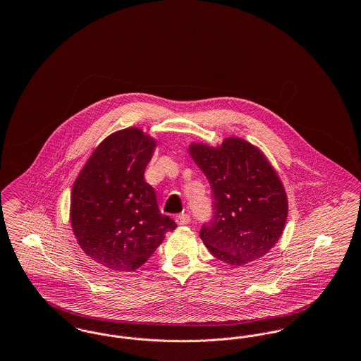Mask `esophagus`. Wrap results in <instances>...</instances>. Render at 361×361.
Listing matches in <instances>:
<instances>
[{
  "label": "esophagus",
  "mask_w": 361,
  "mask_h": 361,
  "mask_svg": "<svg viewBox=\"0 0 361 361\" xmlns=\"http://www.w3.org/2000/svg\"><path fill=\"white\" fill-rule=\"evenodd\" d=\"M176 222L178 224H188L190 222V216L188 214H180L176 216Z\"/></svg>",
  "instance_id": "esophagus-1"
}]
</instances>
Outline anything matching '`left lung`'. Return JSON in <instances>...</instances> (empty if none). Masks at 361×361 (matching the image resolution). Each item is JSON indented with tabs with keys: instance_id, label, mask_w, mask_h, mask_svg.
<instances>
[{
	"instance_id": "8db88e82",
	"label": "left lung",
	"mask_w": 361,
	"mask_h": 361,
	"mask_svg": "<svg viewBox=\"0 0 361 361\" xmlns=\"http://www.w3.org/2000/svg\"><path fill=\"white\" fill-rule=\"evenodd\" d=\"M189 153L212 190V216L200 228L211 255L231 265L267 255L284 230L288 202L265 155L240 137L219 147L192 145Z\"/></svg>"
}]
</instances>
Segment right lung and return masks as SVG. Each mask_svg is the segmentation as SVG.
Instances as JSON below:
<instances>
[{"label":"right lung","instance_id":"1","mask_svg":"<svg viewBox=\"0 0 361 361\" xmlns=\"http://www.w3.org/2000/svg\"><path fill=\"white\" fill-rule=\"evenodd\" d=\"M155 140L126 128L103 140L71 190L70 219L82 250L112 271H135L177 224L145 181Z\"/></svg>","mask_w":361,"mask_h":361}]
</instances>
